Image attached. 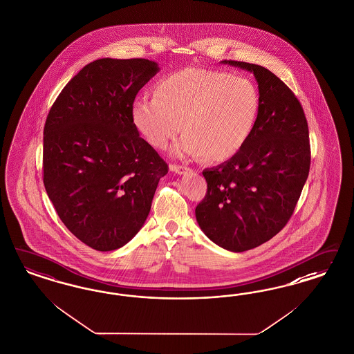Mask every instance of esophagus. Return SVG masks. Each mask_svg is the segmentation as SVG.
<instances>
[{"label":"esophagus","mask_w":354,"mask_h":354,"mask_svg":"<svg viewBox=\"0 0 354 354\" xmlns=\"http://www.w3.org/2000/svg\"><path fill=\"white\" fill-rule=\"evenodd\" d=\"M170 170L176 172L178 175H183V174H185L189 169H187V167H184V166H179V165H171Z\"/></svg>","instance_id":"34e87169"}]
</instances>
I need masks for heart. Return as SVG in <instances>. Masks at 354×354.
<instances>
[{"label": "heart", "mask_w": 354, "mask_h": 354, "mask_svg": "<svg viewBox=\"0 0 354 354\" xmlns=\"http://www.w3.org/2000/svg\"><path fill=\"white\" fill-rule=\"evenodd\" d=\"M259 107V91L251 80L187 68L163 77L153 99H137L132 115L150 145L166 149L183 127L187 133L172 150L176 157L207 154L220 162L244 147L255 128Z\"/></svg>", "instance_id": "b5f03b06"}]
</instances>
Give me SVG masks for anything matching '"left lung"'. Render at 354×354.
<instances>
[{"instance_id": "8db88e82", "label": "left lung", "mask_w": 354, "mask_h": 354, "mask_svg": "<svg viewBox=\"0 0 354 354\" xmlns=\"http://www.w3.org/2000/svg\"><path fill=\"white\" fill-rule=\"evenodd\" d=\"M222 62L254 73L260 107L244 147L203 171L207 191L196 220L212 242L243 252L268 242L290 220L310 171L308 127L299 100L277 75L257 64Z\"/></svg>"}]
</instances>
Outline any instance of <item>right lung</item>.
Masks as SVG:
<instances>
[{
  "mask_svg": "<svg viewBox=\"0 0 354 354\" xmlns=\"http://www.w3.org/2000/svg\"><path fill=\"white\" fill-rule=\"evenodd\" d=\"M147 59H99L62 88L43 138V182L62 223L97 251L128 243L169 166L140 137L134 97L158 73Z\"/></svg>",
  "mask_w": 354,
  "mask_h": 354,
  "instance_id": "right-lung-1",
  "label": "right lung"
}]
</instances>
